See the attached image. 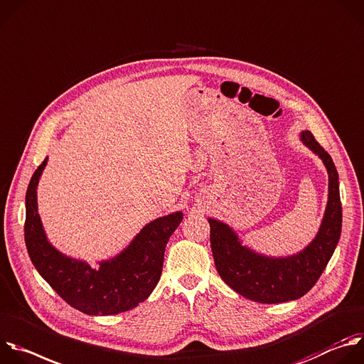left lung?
Here are the masks:
<instances>
[{"instance_id": "obj_1", "label": "left lung", "mask_w": 364, "mask_h": 364, "mask_svg": "<svg viewBox=\"0 0 364 364\" xmlns=\"http://www.w3.org/2000/svg\"><path fill=\"white\" fill-rule=\"evenodd\" d=\"M300 140L323 161L328 173V198L321 225L304 250L287 257L264 255L244 245L228 224L208 218L216 271L235 293L262 304L285 303L307 294L328 264L341 234V202L334 162L311 132H301Z\"/></svg>"}]
</instances>
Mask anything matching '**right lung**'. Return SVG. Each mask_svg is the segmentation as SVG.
<instances>
[{
    "mask_svg": "<svg viewBox=\"0 0 364 364\" xmlns=\"http://www.w3.org/2000/svg\"><path fill=\"white\" fill-rule=\"evenodd\" d=\"M47 158L36 169L26 193L24 238L38 274L71 307L89 316L129 311L146 300L159 282L169 237L183 220L182 210L156 218L117 255L92 267L60 252L48 241L38 215L37 186Z\"/></svg>",
    "mask_w": 364,
    "mask_h": 364,
    "instance_id": "right-lung-1",
    "label": "right lung"
}]
</instances>
